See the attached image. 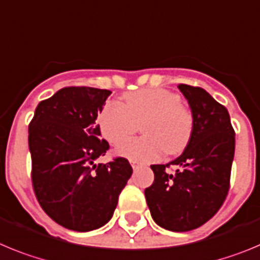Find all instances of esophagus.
Returning a JSON list of instances; mask_svg holds the SVG:
<instances>
[{
	"instance_id": "34e87169",
	"label": "esophagus",
	"mask_w": 260,
	"mask_h": 260,
	"mask_svg": "<svg viewBox=\"0 0 260 260\" xmlns=\"http://www.w3.org/2000/svg\"><path fill=\"white\" fill-rule=\"evenodd\" d=\"M140 165H141V163H140V162H137V160H131V166H132V168H133V170H135V168H137V167H139Z\"/></svg>"
}]
</instances>
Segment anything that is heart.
<instances>
[{
  "mask_svg": "<svg viewBox=\"0 0 260 260\" xmlns=\"http://www.w3.org/2000/svg\"><path fill=\"white\" fill-rule=\"evenodd\" d=\"M142 127L145 138L123 142ZM98 125L104 139L118 144L116 154L137 162H153L168 154L181 153L189 144L193 118L181 105L177 93L163 88H147L124 95V105L107 102L98 114Z\"/></svg>",
  "mask_w": 260,
  "mask_h": 260,
  "instance_id": "heart-1",
  "label": "heart"
}]
</instances>
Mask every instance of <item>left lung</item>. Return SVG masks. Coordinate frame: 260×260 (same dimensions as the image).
<instances>
[{
	"mask_svg": "<svg viewBox=\"0 0 260 260\" xmlns=\"http://www.w3.org/2000/svg\"><path fill=\"white\" fill-rule=\"evenodd\" d=\"M193 118L189 144L167 165H153L154 182L145 189L156 224L188 232L210 220L226 197L235 156V131L228 110L198 86L180 84ZM177 166L174 174L165 168Z\"/></svg>",
	"mask_w": 260,
	"mask_h": 260,
	"instance_id": "1",
	"label": "left lung"
}]
</instances>
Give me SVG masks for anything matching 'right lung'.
I'll use <instances>...</instances> for the list:
<instances>
[{"instance_id": "right-lung-1", "label": "right lung", "mask_w": 260, "mask_h": 260, "mask_svg": "<svg viewBox=\"0 0 260 260\" xmlns=\"http://www.w3.org/2000/svg\"><path fill=\"white\" fill-rule=\"evenodd\" d=\"M110 90L69 86L41 101L28 127L32 184L44 211L67 229L89 232L113 217L132 175L124 158L95 163L109 150L97 116Z\"/></svg>"}]
</instances>
